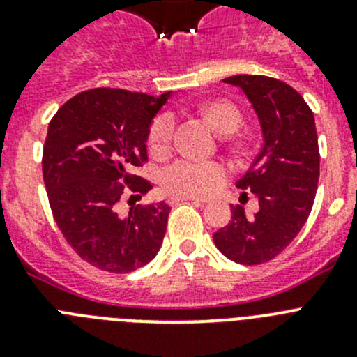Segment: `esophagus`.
<instances>
[{"label": "esophagus", "mask_w": 357, "mask_h": 357, "mask_svg": "<svg viewBox=\"0 0 357 357\" xmlns=\"http://www.w3.org/2000/svg\"><path fill=\"white\" fill-rule=\"evenodd\" d=\"M181 202H191V204H197V206H202L204 202L198 200V198H193V197H172L169 198V204L172 206H175V204H181Z\"/></svg>", "instance_id": "obj_1"}]
</instances>
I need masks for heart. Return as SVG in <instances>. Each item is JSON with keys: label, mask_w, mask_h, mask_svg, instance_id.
Segmentation results:
<instances>
[{"label": "heart", "mask_w": 357, "mask_h": 357, "mask_svg": "<svg viewBox=\"0 0 357 357\" xmlns=\"http://www.w3.org/2000/svg\"><path fill=\"white\" fill-rule=\"evenodd\" d=\"M207 121L222 134L238 130L243 121L241 110L230 102H213L204 107ZM175 116L172 112H160L148 130V146L155 155H162L169 150L175 135ZM225 178V168L214 160L178 159L160 175L164 191L175 197H207Z\"/></svg>", "instance_id": "obj_1"}]
</instances>
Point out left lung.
I'll use <instances>...</instances> for the list:
<instances>
[{
    "instance_id": "left-lung-1",
    "label": "left lung",
    "mask_w": 357,
    "mask_h": 357,
    "mask_svg": "<svg viewBox=\"0 0 357 357\" xmlns=\"http://www.w3.org/2000/svg\"><path fill=\"white\" fill-rule=\"evenodd\" d=\"M247 94L263 130V148L238 181L259 200L247 216L232 207L230 222L214 232L218 250L239 264L266 263L288 247L313 209L320 176V151L313 110L291 85L263 75L225 78Z\"/></svg>"
}]
</instances>
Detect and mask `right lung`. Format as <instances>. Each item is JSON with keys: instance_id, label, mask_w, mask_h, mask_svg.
I'll return each instance as SVG.
<instances>
[{"instance_id": "1", "label": "right lung", "mask_w": 357, "mask_h": 357, "mask_svg": "<svg viewBox=\"0 0 357 357\" xmlns=\"http://www.w3.org/2000/svg\"><path fill=\"white\" fill-rule=\"evenodd\" d=\"M169 94L98 87L73 96L50 121L43 176L53 218L73 250L103 272H134L162 245L168 204L119 216V202L135 204L151 189L134 172L148 160V130Z\"/></svg>"}]
</instances>
